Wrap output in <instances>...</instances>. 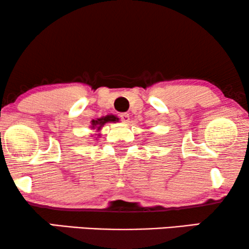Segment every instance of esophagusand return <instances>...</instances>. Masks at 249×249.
Listing matches in <instances>:
<instances>
[{
  "label": "esophagus",
  "instance_id": "obj_1",
  "mask_svg": "<svg viewBox=\"0 0 249 249\" xmlns=\"http://www.w3.org/2000/svg\"><path fill=\"white\" fill-rule=\"evenodd\" d=\"M120 119L124 124H128L129 120H130V117H129L128 113H121L120 114Z\"/></svg>",
  "mask_w": 249,
  "mask_h": 249
}]
</instances>
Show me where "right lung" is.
<instances>
[{"mask_svg":"<svg viewBox=\"0 0 249 249\" xmlns=\"http://www.w3.org/2000/svg\"><path fill=\"white\" fill-rule=\"evenodd\" d=\"M114 120H115L114 115H107V117H102L100 119H97V120L91 121V129L96 130V132L98 134L97 136H101L100 130L102 129V127H103L107 122H113Z\"/></svg>","mask_w":249,"mask_h":249,"instance_id":"obj_1","label":"right lung"}]
</instances>
